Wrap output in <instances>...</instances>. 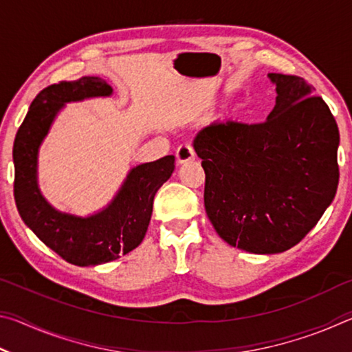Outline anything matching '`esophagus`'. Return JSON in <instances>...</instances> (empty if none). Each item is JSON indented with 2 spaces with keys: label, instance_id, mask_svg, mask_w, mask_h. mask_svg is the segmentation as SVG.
I'll list each match as a JSON object with an SVG mask.
<instances>
[{
  "label": "esophagus",
  "instance_id": "34e87169",
  "mask_svg": "<svg viewBox=\"0 0 352 352\" xmlns=\"http://www.w3.org/2000/svg\"><path fill=\"white\" fill-rule=\"evenodd\" d=\"M175 157H177L178 164H184L188 162H192V160L195 158V152H194V148L190 144H182L180 147L177 148Z\"/></svg>",
  "mask_w": 352,
  "mask_h": 352
}]
</instances>
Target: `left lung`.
Instances as JSON below:
<instances>
[{
  "instance_id": "left-lung-1",
  "label": "left lung",
  "mask_w": 352,
  "mask_h": 352,
  "mask_svg": "<svg viewBox=\"0 0 352 352\" xmlns=\"http://www.w3.org/2000/svg\"><path fill=\"white\" fill-rule=\"evenodd\" d=\"M276 104L264 122H212L195 135L205 210L231 247L283 253L311 231L338 186L340 135L329 107L298 76L269 73Z\"/></svg>"
}]
</instances>
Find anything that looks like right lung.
Returning a JSON list of instances; mask_svg holds the SVG:
<instances>
[{"mask_svg": "<svg viewBox=\"0 0 352 352\" xmlns=\"http://www.w3.org/2000/svg\"><path fill=\"white\" fill-rule=\"evenodd\" d=\"M113 88L100 77L85 76L45 88L32 100L14 142V195L19 212L34 234L69 264L90 267L127 254L144 239L153 197L175 169L168 155L129 170L115 197L90 216L56 210L38 188V151L65 104L109 98Z\"/></svg>", "mask_w": 352, "mask_h": 352, "instance_id": "obj_1", "label": "right lung"}]
</instances>
